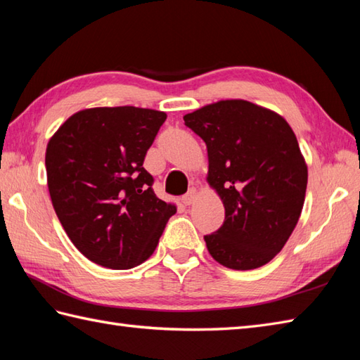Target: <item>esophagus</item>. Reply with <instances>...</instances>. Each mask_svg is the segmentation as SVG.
Masks as SVG:
<instances>
[{
    "mask_svg": "<svg viewBox=\"0 0 360 360\" xmlns=\"http://www.w3.org/2000/svg\"><path fill=\"white\" fill-rule=\"evenodd\" d=\"M196 198H198L196 190L195 188H190L188 192L184 196H182V202H184L186 205H190V204H193L196 201Z\"/></svg>",
    "mask_w": 360,
    "mask_h": 360,
    "instance_id": "obj_1",
    "label": "esophagus"
}]
</instances>
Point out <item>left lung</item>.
Listing matches in <instances>:
<instances>
[{
    "mask_svg": "<svg viewBox=\"0 0 360 360\" xmlns=\"http://www.w3.org/2000/svg\"><path fill=\"white\" fill-rule=\"evenodd\" d=\"M207 145V182L224 204V223L205 235L209 254L229 269L262 267L278 254L303 209L308 167L288 122L243 98L184 116Z\"/></svg>",
    "mask_w": 360,
    "mask_h": 360,
    "instance_id": "obj_1",
    "label": "left lung"
}]
</instances>
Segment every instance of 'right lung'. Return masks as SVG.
Returning <instances> with one entry per match:
<instances>
[{
	"instance_id": "right-lung-1",
	"label": "right lung",
	"mask_w": 360,
	"mask_h": 360,
	"mask_svg": "<svg viewBox=\"0 0 360 360\" xmlns=\"http://www.w3.org/2000/svg\"><path fill=\"white\" fill-rule=\"evenodd\" d=\"M164 111L101 106L72 114L46 147L51 201L83 255L108 269L139 266L155 252L176 205L153 192L143 159Z\"/></svg>"
}]
</instances>
